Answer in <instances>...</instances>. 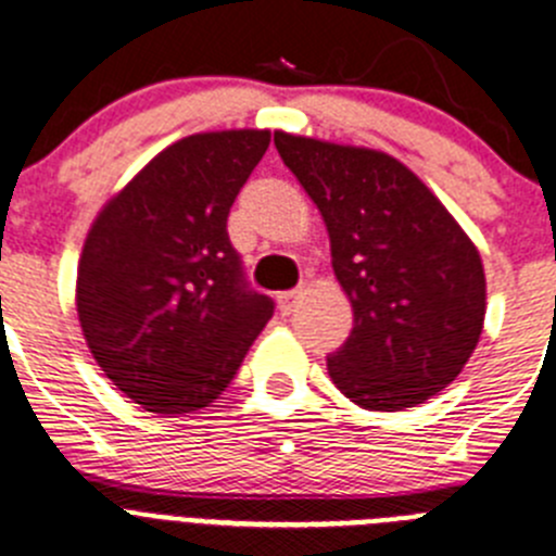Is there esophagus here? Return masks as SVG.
<instances>
[{
  "mask_svg": "<svg viewBox=\"0 0 556 556\" xmlns=\"http://www.w3.org/2000/svg\"><path fill=\"white\" fill-rule=\"evenodd\" d=\"M303 298V292H283V294H278V308H281V314L283 316H289L294 311V305H298V300Z\"/></svg>",
  "mask_w": 556,
  "mask_h": 556,
  "instance_id": "obj_1",
  "label": "esophagus"
}]
</instances>
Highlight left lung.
<instances>
[{
	"label": "left lung",
	"mask_w": 556,
	"mask_h": 556,
	"mask_svg": "<svg viewBox=\"0 0 556 556\" xmlns=\"http://www.w3.org/2000/svg\"><path fill=\"white\" fill-rule=\"evenodd\" d=\"M275 147L319 210L352 303L332 384L363 409L426 404L464 371L485 319L478 245L412 168L368 147L275 130Z\"/></svg>",
	"instance_id": "1"
}]
</instances>
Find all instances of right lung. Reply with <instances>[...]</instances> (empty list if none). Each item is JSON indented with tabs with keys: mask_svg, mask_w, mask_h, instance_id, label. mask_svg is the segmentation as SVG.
I'll return each instance as SVG.
<instances>
[{
	"mask_svg": "<svg viewBox=\"0 0 556 556\" xmlns=\"http://www.w3.org/2000/svg\"><path fill=\"white\" fill-rule=\"evenodd\" d=\"M269 130H207L157 152L94 215L76 275L100 371L155 415L213 404L273 316L226 231Z\"/></svg>",
	"mask_w": 556,
	"mask_h": 556,
	"instance_id": "1",
	"label": "right lung"
}]
</instances>
